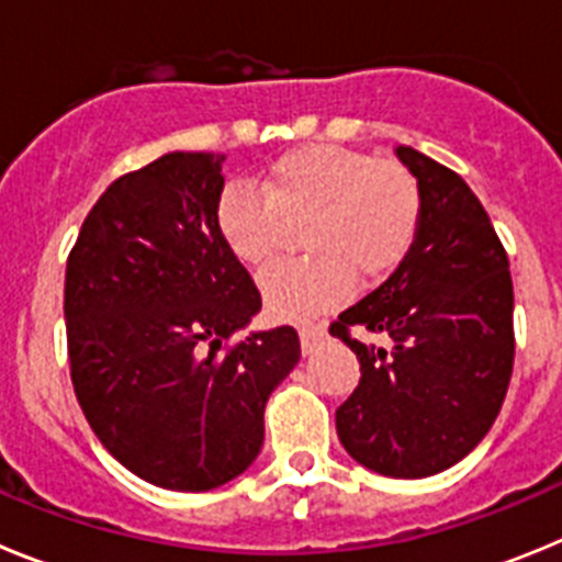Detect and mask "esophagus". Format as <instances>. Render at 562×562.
Here are the masks:
<instances>
[{
    "mask_svg": "<svg viewBox=\"0 0 562 562\" xmlns=\"http://www.w3.org/2000/svg\"><path fill=\"white\" fill-rule=\"evenodd\" d=\"M297 335H301V349H304V355H312L317 342L326 337V329L317 324H306V326H301V331H297Z\"/></svg>",
    "mask_w": 562,
    "mask_h": 562,
    "instance_id": "esophagus-1",
    "label": "esophagus"
}]
</instances>
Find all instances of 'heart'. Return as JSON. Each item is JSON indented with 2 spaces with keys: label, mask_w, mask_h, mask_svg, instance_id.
<instances>
[{
  "label": "heart",
  "mask_w": 562,
  "mask_h": 562,
  "mask_svg": "<svg viewBox=\"0 0 562 562\" xmlns=\"http://www.w3.org/2000/svg\"><path fill=\"white\" fill-rule=\"evenodd\" d=\"M213 225L238 265L261 270L284 247L286 227L304 225V261L261 276V297L278 321H312L355 290L389 281L422 231V188L396 160L357 148L312 143L281 154L261 177V193L227 186Z\"/></svg>",
  "instance_id": "obj_1"
}]
</instances>
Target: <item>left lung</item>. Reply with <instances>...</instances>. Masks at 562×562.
<instances>
[{
	"label": "left lung",
	"mask_w": 562,
	"mask_h": 562,
	"mask_svg": "<svg viewBox=\"0 0 562 562\" xmlns=\"http://www.w3.org/2000/svg\"><path fill=\"white\" fill-rule=\"evenodd\" d=\"M396 157L419 180L422 231L405 265L329 326L362 374L335 422L362 467L425 479L493 428L513 376L515 295L509 258L470 186L411 146Z\"/></svg>",
	"instance_id": "obj_1"
}]
</instances>
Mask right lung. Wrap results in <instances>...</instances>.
<instances>
[{
    "label": "right lung",
    "mask_w": 562,
    "mask_h": 562,
    "mask_svg": "<svg viewBox=\"0 0 562 562\" xmlns=\"http://www.w3.org/2000/svg\"><path fill=\"white\" fill-rule=\"evenodd\" d=\"M225 154L171 151L123 173L67 258L69 376L103 448L137 479L205 493L265 445V405L301 360L292 326L231 342L261 310L213 207Z\"/></svg>",
    "instance_id": "add662e5"
}]
</instances>
